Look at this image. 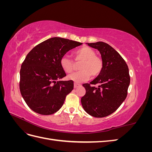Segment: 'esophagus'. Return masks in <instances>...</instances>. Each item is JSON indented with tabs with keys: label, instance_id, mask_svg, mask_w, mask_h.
<instances>
[{
	"label": "esophagus",
	"instance_id": "esophagus-1",
	"mask_svg": "<svg viewBox=\"0 0 152 152\" xmlns=\"http://www.w3.org/2000/svg\"><path fill=\"white\" fill-rule=\"evenodd\" d=\"M81 85L80 84H78V83H74V88H77V87L80 86Z\"/></svg>",
	"mask_w": 152,
	"mask_h": 152
}]
</instances>
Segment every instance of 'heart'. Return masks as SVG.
Masks as SVG:
<instances>
[{"mask_svg": "<svg viewBox=\"0 0 152 152\" xmlns=\"http://www.w3.org/2000/svg\"><path fill=\"white\" fill-rule=\"evenodd\" d=\"M76 61H82L80 64V71L74 72L68 76V79L80 83L89 79L91 76L95 77L101 73L103 68L102 59L96 56L94 50L89 47L84 46L76 50L73 53ZM60 65L64 72L69 73L73 70L74 63L70 58L65 56L60 59Z\"/></svg>", "mask_w": 152, "mask_h": 152, "instance_id": "1", "label": "heart"}]
</instances>
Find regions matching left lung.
<instances>
[{
	"label": "left lung",
	"instance_id": "1",
	"mask_svg": "<svg viewBox=\"0 0 152 152\" xmlns=\"http://www.w3.org/2000/svg\"><path fill=\"white\" fill-rule=\"evenodd\" d=\"M87 44L99 51L103 68L90 84L82 85L86 93L81 103L90 115L104 117L115 112L127 97L130 84L129 68L121 55L109 44L103 42ZM96 84L99 86L95 87Z\"/></svg>",
	"mask_w": 152,
	"mask_h": 152
}]
</instances>
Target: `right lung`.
Returning a JSON list of instances; mask_svg holds the SVG:
<instances>
[{"label":"right lung","instance_id":"right-lung-1","mask_svg":"<svg viewBox=\"0 0 152 152\" xmlns=\"http://www.w3.org/2000/svg\"><path fill=\"white\" fill-rule=\"evenodd\" d=\"M82 44L60 37H53L32 49L23 62L20 89L23 98L34 112L48 115L61 108L66 96L73 89L66 76L60 59L68 50Z\"/></svg>","mask_w":152,"mask_h":152}]
</instances>
